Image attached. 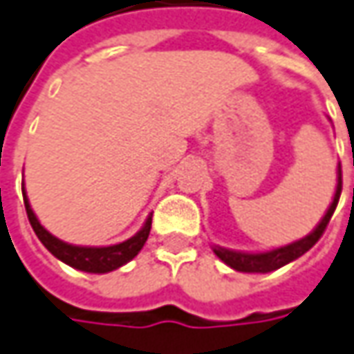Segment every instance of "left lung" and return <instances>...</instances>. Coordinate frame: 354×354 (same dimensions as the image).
<instances>
[{
    "instance_id": "left-lung-1",
    "label": "left lung",
    "mask_w": 354,
    "mask_h": 354,
    "mask_svg": "<svg viewBox=\"0 0 354 354\" xmlns=\"http://www.w3.org/2000/svg\"><path fill=\"white\" fill-rule=\"evenodd\" d=\"M341 190H343V176H341V164H339V170H337V190H335V198L330 202L329 209H327V214L323 216V220L319 222L315 230L303 239H297V241H293L289 245L271 250V252H263V254L232 252V250H223V248H218V245L214 248V254L218 255L225 266H230V268L236 269V271H243V273H269V271L283 268L289 261H293V259L301 257L305 252H309L317 241H319V238L323 236V232L327 230V223H329L330 216H333L335 207L339 204Z\"/></svg>"
}]
</instances>
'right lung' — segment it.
Wrapping results in <instances>:
<instances>
[{
  "instance_id": "right-lung-1",
  "label": "right lung",
  "mask_w": 354,
  "mask_h": 354,
  "mask_svg": "<svg viewBox=\"0 0 354 354\" xmlns=\"http://www.w3.org/2000/svg\"><path fill=\"white\" fill-rule=\"evenodd\" d=\"M25 212L29 223L33 227V232L37 234V238L41 239V243L51 252V254L61 259L63 263H67L71 268L81 269V271H88V273H109L113 269H118L120 266L129 263L134 255H138V252L142 250V245L147 243L148 234H150V225H152V216H148V220L142 225V230L132 236L131 239L116 243V245H109V248H83V245H71L65 243L61 239H57L51 236L41 223H39L37 216L33 214V209L29 206V200L24 192Z\"/></svg>"
}]
</instances>
